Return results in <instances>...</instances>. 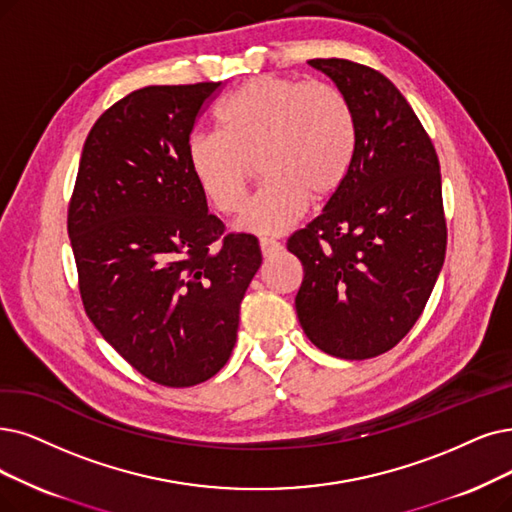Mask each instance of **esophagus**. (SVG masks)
Instances as JSON below:
<instances>
[{
    "label": "esophagus",
    "mask_w": 512,
    "mask_h": 512,
    "mask_svg": "<svg viewBox=\"0 0 512 512\" xmlns=\"http://www.w3.org/2000/svg\"><path fill=\"white\" fill-rule=\"evenodd\" d=\"M281 250V243L279 241H275V239H260V252H262V256L264 258H269V256H273V254H277Z\"/></svg>",
    "instance_id": "1"
}]
</instances>
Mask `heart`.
I'll return each instance as SVG.
<instances>
[{
    "instance_id": "obj_1",
    "label": "heart",
    "mask_w": 512,
    "mask_h": 512,
    "mask_svg": "<svg viewBox=\"0 0 512 512\" xmlns=\"http://www.w3.org/2000/svg\"><path fill=\"white\" fill-rule=\"evenodd\" d=\"M220 132H195L187 159L201 193L222 212H237L254 163L267 178L243 206L235 227L279 235L306 203L338 191L355 153V115L325 81L260 75L245 81L218 111Z\"/></svg>"
}]
</instances>
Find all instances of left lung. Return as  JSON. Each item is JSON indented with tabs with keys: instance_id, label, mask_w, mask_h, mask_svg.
I'll use <instances>...</instances> for the list:
<instances>
[{
	"instance_id": "obj_1",
	"label": "left lung",
	"mask_w": 512,
	"mask_h": 512,
	"mask_svg": "<svg viewBox=\"0 0 512 512\" xmlns=\"http://www.w3.org/2000/svg\"><path fill=\"white\" fill-rule=\"evenodd\" d=\"M309 65L351 102L357 140L338 191L288 239L304 269L296 313L323 353L370 359L412 330L441 273L447 229L439 159L391 79L344 58Z\"/></svg>"
}]
</instances>
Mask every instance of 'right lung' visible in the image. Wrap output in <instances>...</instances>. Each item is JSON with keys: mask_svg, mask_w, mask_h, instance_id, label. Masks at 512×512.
I'll return each mask as SVG.
<instances>
[{"mask_svg": "<svg viewBox=\"0 0 512 512\" xmlns=\"http://www.w3.org/2000/svg\"><path fill=\"white\" fill-rule=\"evenodd\" d=\"M220 84L149 86L98 117L81 151L67 229L96 330L145 378L206 382L229 361L260 269L254 235L208 214L187 145Z\"/></svg>", "mask_w": 512, "mask_h": 512, "instance_id": "right-lung-1", "label": "right lung"}]
</instances>
